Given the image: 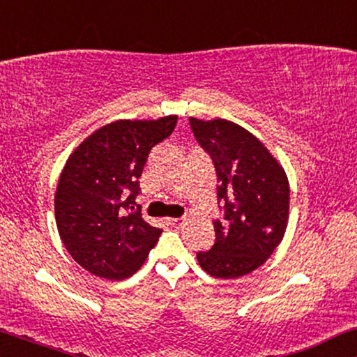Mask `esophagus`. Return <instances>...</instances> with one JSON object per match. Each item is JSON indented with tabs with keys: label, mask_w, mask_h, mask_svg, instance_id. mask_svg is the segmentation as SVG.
<instances>
[{
	"label": "esophagus",
	"mask_w": 357,
	"mask_h": 357,
	"mask_svg": "<svg viewBox=\"0 0 357 357\" xmlns=\"http://www.w3.org/2000/svg\"><path fill=\"white\" fill-rule=\"evenodd\" d=\"M183 222H185V218H172V219H169L170 226H175V227L183 226Z\"/></svg>",
	"instance_id": "34e87169"
}]
</instances>
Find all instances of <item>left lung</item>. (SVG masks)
Listing matches in <instances>:
<instances>
[{"instance_id": "1", "label": "left lung", "mask_w": 357, "mask_h": 357, "mask_svg": "<svg viewBox=\"0 0 357 357\" xmlns=\"http://www.w3.org/2000/svg\"><path fill=\"white\" fill-rule=\"evenodd\" d=\"M195 138L211 155L224 219L214 222L216 243L197 253L208 275L234 280L261 266L284 237L289 180L280 160L243 126L224 119L190 116Z\"/></svg>"}]
</instances>
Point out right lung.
Returning <instances> with one entry per match:
<instances>
[{"label":"right lung","instance_id":"add662e5","mask_svg":"<svg viewBox=\"0 0 357 357\" xmlns=\"http://www.w3.org/2000/svg\"><path fill=\"white\" fill-rule=\"evenodd\" d=\"M177 115L116 120L87 136L68 158L55 193L60 237L92 275L125 280L143 266L162 234L133 211L149 151L172 133Z\"/></svg>","mask_w":357,"mask_h":357}]
</instances>
